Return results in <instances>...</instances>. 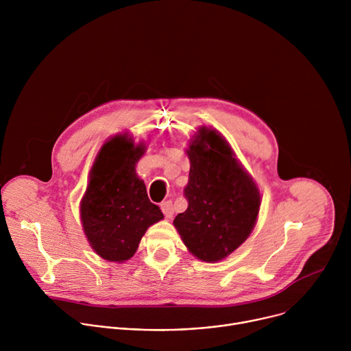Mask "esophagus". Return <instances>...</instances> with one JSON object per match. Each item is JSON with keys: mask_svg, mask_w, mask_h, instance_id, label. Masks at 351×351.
<instances>
[{"mask_svg": "<svg viewBox=\"0 0 351 351\" xmlns=\"http://www.w3.org/2000/svg\"><path fill=\"white\" fill-rule=\"evenodd\" d=\"M161 210H162L164 215H165L168 219H171V218L173 217V207H172V203H171V202L162 203V204H161Z\"/></svg>", "mask_w": 351, "mask_h": 351, "instance_id": "obj_1", "label": "esophagus"}]
</instances>
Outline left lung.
<instances>
[{
	"label": "left lung",
	"mask_w": 351,
	"mask_h": 351,
	"mask_svg": "<svg viewBox=\"0 0 351 351\" xmlns=\"http://www.w3.org/2000/svg\"><path fill=\"white\" fill-rule=\"evenodd\" d=\"M186 154L190 161L184 189L189 207L178 214L173 226L195 258L218 263L253 232L261 194L218 130L198 128L189 140Z\"/></svg>",
	"instance_id": "obj_1"
}]
</instances>
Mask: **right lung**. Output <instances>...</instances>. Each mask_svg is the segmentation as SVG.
<instances>
[{"label":"right lung","instance_id":"right-lung-1","mask_svg":"<svg viewBox=\"0 0 351 351\" xmlns=\"http://www.w3.org/2000/svg\"><path fill=\"white\" fill-rule=\"evenodd\" d=\"M144 141L118 133L99 148L80 199V222L90 247L110 263H125L137 252L147 229L164 219L148 199L136 164L145 154Z\"/></svg>","mask_w":351,"mask_h":351}]
</instances>
